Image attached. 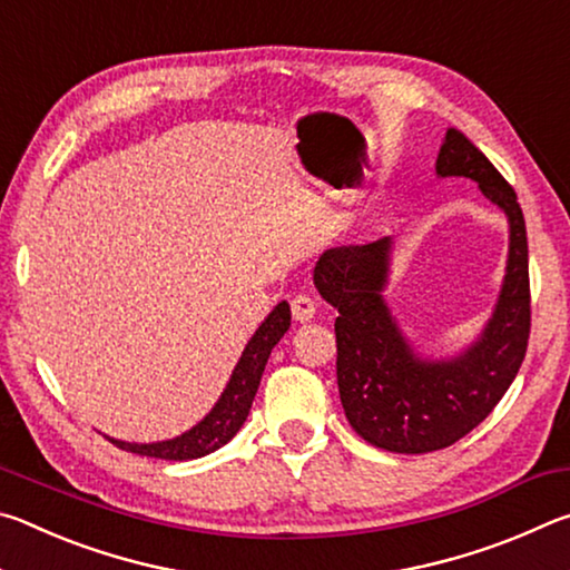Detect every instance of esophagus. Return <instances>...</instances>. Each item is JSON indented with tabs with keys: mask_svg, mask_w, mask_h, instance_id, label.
<instances>
[{
	"mask_svg": "<svg viewBox=\"0 0 570 570\" xmlns=\"http://www.w3.org/2000/svg\"><path fill=\"white\" fill-rule=\"evenodd\" d=\"M316 314V302L308 294H296L292 298V316L296 322H308Z\"/></svg>",
	"mask_w": 570,
	"mask_h": 570,
	"instance_id": "34e87169",
	"label": "esophagus"
}]
</instances>
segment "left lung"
<instances>
[{
	"label": "left lung",
	"mask_w": 570,
	"mask_h": 570,
	"mask_svg": "<svg viewBox=\"0 0 570 570\" xmlns=\"http://www.w3.org/2000/svg\"><path fill=\"white\" fill-rule=\"evenodd\" d=\"M438 176H465L508 214V274L488 330L450 362H420L382 302L390 238L324 250L314 284L340 316L336 384L346 420L374 448L420 455L455 445L503 400L530 336L528 236L518 196L465 132L448 128Z\"/></svg>",
	"instance_id": "8db88e82"
}]
</instances>
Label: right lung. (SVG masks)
I'll list each match as a JSON object with an SVG mask.
<instances>
[{"label": "right lung", "mask_w": 570, "mask_h": 570, "mask_svg": "<svg viewBox=\"0 0 570 570\" xmlns=\"http://www.w3.org/2000/svg\"><path fill=\"white\" fill-rule=\"evenodd\" d=\"M288 324H292V312H288V304L282 302L266 316V322L258 326V332L250 336V342L246 344L244 354H240L236 370L230 374V382L226 384L216 407L206 414L204 422H198L196 428L188 430L186 435L166 442H153V445H135V442H120L112 438L108 440L120 450L160 460H196L224 448L240 430V424L246 422L250 402L256 397L258 382H262L264 366L268 362V354H272L278 340L286 334Z\"/></svg>", "instance_id": "add662e5"}]
</instances>
